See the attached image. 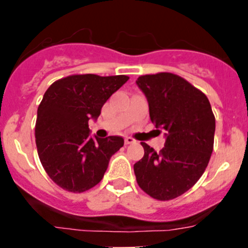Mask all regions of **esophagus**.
Instances as JSON below:
<instances>
[{"label": "esophagus", "mask_w": 248, "mask_h": 248, "mask_svg": "<svg viewBox=\"0 0 248 248\" xmlns=\"http://www.w3.org/2000/svg\"><path fill=\"white\" fill-rule=\"evenodd\" d=\"M124 141H125V144H134L135 143V140L130 137H125Z\"/></svg>", "instance_id": "1"}]
</instances>
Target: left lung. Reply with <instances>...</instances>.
Returning a JSON list of instances; mask_svg holds the SVG:
<instances>
[{
	"mask_svg": "<svg viewBox=\"0 0 248 248\" xmlns=\"http://www.w3.org/2000/svg\"><path fill=\"white\" fill-rule=\"evenodd\" d=\"M137 84L148 99L150 120L165 137L159 153L141 143L144 156L134 164L138 185L156 200H171L205 171L214 149L215 115L205 94L176 74H146Z\"/></svg>",
	"mask_w": 248,
	"mask_h": 248,
	"instance_id": "obj_1",
	"label": "left lung"
}]
</instances>
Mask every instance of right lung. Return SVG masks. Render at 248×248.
I'll return each mask as SVG.
<instances>
[{
    "mask_svg": "<svg viewBox=\"0 0 248 248\" xmlns=\"http://www.w3.org/2000/svg\"><path fill=\"white\" fill-rule=\"evenodd\" d=\"M128 79L126 76L76 74L46 91L37 110V151L48 176L62 189H92L124 145L122 137H91L88 122L98 119L104 103Z\"/></svg>",
    "mask_w": 248,
    "mask_h": 248,
    "instance_id": "add662e5",
    "label": "right lung"
}]
</instances>
